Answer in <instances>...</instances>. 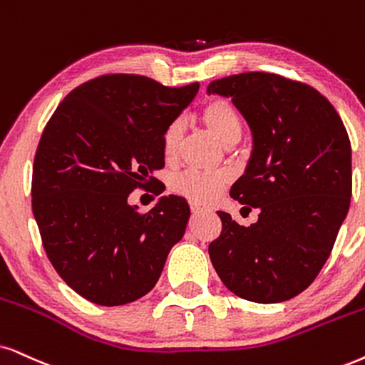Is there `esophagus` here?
Instances as JSON below:
<instances>
[{
	"label": "esophagus",
	"instance_id": "obj_1",
	"mask_svg": "<svg viewBox=\"0 0 365 365\" xmlns=\"http://www.w3.org/2000/svg\"><path fill=\"white\" fill-rule=\"evenodd\" d=\"M190 210L193 212V214H198V212H204L205 209H204V207L198 205V204H190Z\"/></svg>",
	"mask_w": 365,
	"mask_h": 365
}]
</instances>
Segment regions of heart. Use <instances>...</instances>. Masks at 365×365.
Here are the masks:
<instances>
[{"label":"heart","mask_w":365,"mask_h":365,"mask_svg":"<svg viewBox=\"0 0 365 365\" xmlns=\"http://www.w3.org/2000/svg\"><path fill=\"white\" fill-rule=\"evenodd\" d=\"M202 123L209 129L210 135L215 138L225 148H230L241 140L242 135V118L236 106L225 98H214L202 108ZM185 124L182 119H173L165 128L161 136V148L167 161H175L180 153V146L183 141ZM230 182V177L224 172H197L187 170L172 178L170 188L177 195L187 198L192 204H209L220 197Z\"/></svg>","instance_id":"b5f03b06"}]
</instances>
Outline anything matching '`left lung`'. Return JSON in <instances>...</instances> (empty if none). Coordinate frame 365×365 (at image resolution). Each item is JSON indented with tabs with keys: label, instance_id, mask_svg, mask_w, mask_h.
Wrapping results in <instances>:
<instances>
[{
	"label": "left lung",
	"instance_id": "1",
	"mask_svg": "<svg viewBox=\"0 0 365 365\" xmlns=\"http://www.w3.org/2000/svg\"><path fill=\"white\" fill-rule=\"evenodd\" d=\"M255 136L230 197L261 210L249 227L217 212L209 255L222 283L255 303H279L313 283L334 249L352 195V150L342 119L312 86L269 72L212 81Z\"/></svg>",
	"mask_w": 365,
	"mask_h": 365
}]
</instances>
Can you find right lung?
I'll list each match as a JSON object with an SVG mask.
<instances>
[{
    "instance_id": "right-lung-1",
    "label": "right lung",
    "mask_w": 365,
    "mask_h": 365,
    "mask_svg": "<svg viewBox=\"0 0 365 365\" xmlns=\"http://www.w3.org/2000/svg\"><path fill=\"white\" fill-rule=\"evenodd\" d=\"M198 82L167 87L136 73H104L76 87L41 133L31 209L47 257L76 293L118 307L151 292L190 209L161 197L150 212L129 193L165 167V128L192 103Z\"/></svg>"
}]
</instances>
